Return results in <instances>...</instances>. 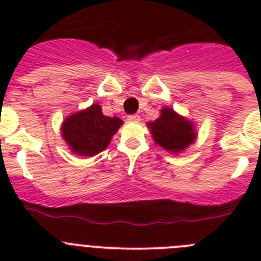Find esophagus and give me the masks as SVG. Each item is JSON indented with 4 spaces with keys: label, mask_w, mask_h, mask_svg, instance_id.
I'll return each mask as SVG.
<instances>
[{
    "label": "esophagus",
    "mask_w": 261,
    "mask_h": 261,
    "mask_svg": "<svg viewBox=\"0 0 261 261\" xmlns=\"http://www.w3.org/2000/svg\"><path fill=\"white\" fill-rule=\"evenodd\" d=\"M128 121H130V123H138L140 121V116L138 115H129Z\"/></svg>",
    "instance_id": "1"
}]
</instances>
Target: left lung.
<instances>
[{
  "instance_id": "1",
  "label": "left lung",
  "mask_w": 261,
  "mask_h": 261,
  "mask_svg": "<svg viewBox=\"0 0 261 261\" xmlns=\"http://www.w3.org/2000/svg\"><path fill=\"white\" fill-rule=\"evenodd\" d=\"M159 112L158 119L146 124L154 142L171 154H179L188 149L197 138L195 123L171 107H163Z\"/></svg>"
}]
</instances>
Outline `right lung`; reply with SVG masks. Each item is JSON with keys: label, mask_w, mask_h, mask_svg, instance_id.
<instances>
[{"label": "right lung", "mask_w": 261, "mask_h": 261, "mask_svg": "<svg viewBox=\"0 0 261 261\" xmlns=\"http://www.w3.org/2000/svg\"><path fill=\"white\" fill-rule=\"evenodd\" d=\"M123 120L105 116L102 107L93 103L66 117L61 124V137L71 153L81 156H94L107 149Z\"/></svg>", "instance_id": "add662e5"}]
</instances>
